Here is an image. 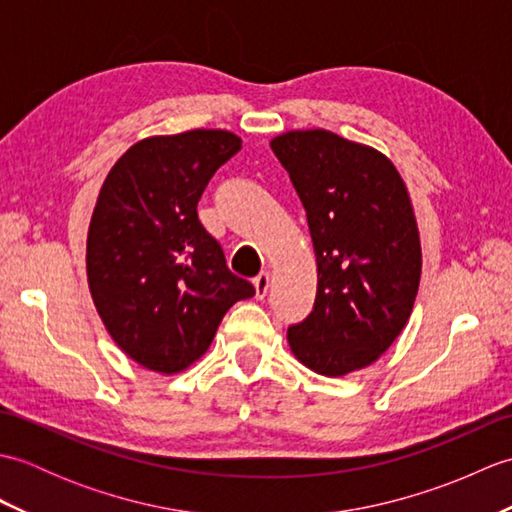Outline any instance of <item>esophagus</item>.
<instances>
[{
    "instance_id": "1",
    "label": "esophagus",
    "mask_w": 512,
    "mask_h": 512,
    "mask_svg": "<svg viewBox=\"0 0 512 512\" xmlns=\"http://www.w3.org/2000/svg\"><path fill=\"white\" fill-rule=\"evenodd\" d=\"M253 286H255V297L257 299H264L268 295V288H270V275L262 273L253 279Z\"/></svg>"
}]
</instances>
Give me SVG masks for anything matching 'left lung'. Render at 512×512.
<instances>
[{
  "label": "left lung",
  "instance_id": "left-lung-1",
  "mask_svg": "<svg viewBox=\"0 0 512 512\" xmlns=\"http://www.w3.org/2000/svg\"><path fill=\"white\" fill-rule=\"evenodd\" d=\"M270 147L317 257V299L288 328V345L312 372L345 376L378 361L411 317L422 248L409 191L385 154L328 129H295Z\"/></svg>",
  "mask_w": 512,
  "mask_h": 512
}]
</instances>
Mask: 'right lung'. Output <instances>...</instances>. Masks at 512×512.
<instances>
[{
  "instance_id": "obj_1",
  "label": "right lung",
  "mask_w": 512,
  "mask_h": 512,
  "mask_svg": "<svg viewBox=\"0 0 512 512\" xmlns=\"http://www.w3.org/2000/svg\"><path fill=\"white\" fill-rule=\"evenodd\" d=\"M239 149L242 138L226 129L143 138L96 198L85 248L90 295L114 343L151 372L193 365L228 308L255 295L198 220L206 184Z\"/></svg>"
}]
</instances>
